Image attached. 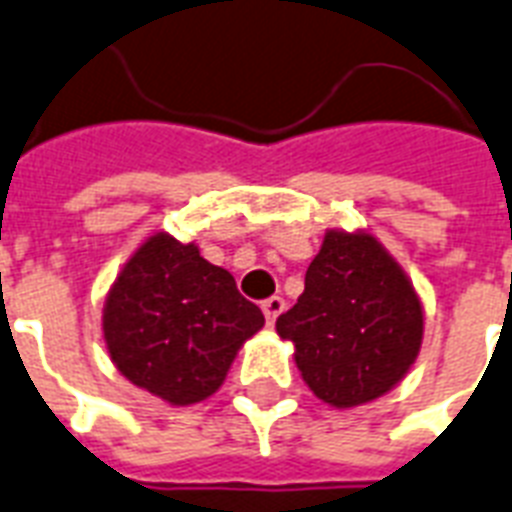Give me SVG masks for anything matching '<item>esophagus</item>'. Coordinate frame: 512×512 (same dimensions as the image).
<instances>
[{
  "label": "esophagus",
  "instance_id": "1",
  "mask_svg": "<svg viewBox=\"0 0 512 512\" xmlns=\"http://www.w3.org/2000/svg\"><path fill=\"white\" fill-rule=\"evenodd\" d=\"M285 310V301L280 296H269V299L261 301V312L267 318V326H275V320L280 318V312Z\"/></svg>",
  "mask_w": 512,
  "mask_h": 512
}]
</instances>
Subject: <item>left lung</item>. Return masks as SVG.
Wrapping results in <instances>:
<instances>
[{
  "instance_id": "8db88e82",
  "label": "left lung",
  "mask_w": 512,
  "mask_h": 512,
  "mask_svg": "<svg viewBox=\"0 0 512 512\" xmlns=\"http://www.w3.org/2000/svg\"><path fill=\"white\" fill-rule=\"evenodd\" d=\"M296 366L320 400L350 408L403 379L422 344V304L371 235L328 232L304 293L277 318Z\"/></svg>"
}]
</instances>
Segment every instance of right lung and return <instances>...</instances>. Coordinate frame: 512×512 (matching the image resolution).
I'll return each mask as SVG.
<instances>
[{
	"label": "right lung",
	"instance_id": "1",
	"mask_svg": "<svg viewBox=\"0 0 512 512\" xmlns=\"http://www.w3.org/2000/svg\"><path fill=\"white\" fill-rule=\"evenodd\" d=\"M264 326L227 269L197 245L149 237L109 291L104 339L130 382L186 406L219 390L237 350Z\"/></svg>",
	"mask_w": 512,
	"mask_h": 512
}]
</instances>
